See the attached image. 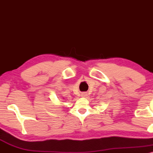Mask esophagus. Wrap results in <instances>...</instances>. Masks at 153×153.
I'll return each mask as SVG.
<instances>
[{"mask_svg":"<svg viewBox=\"0 0 153 153\" xmlns=\"http://www.w3.org/2000/svg\"><path fill=\"white\" fill-rule=\"evenodd\" d=\"M87 96V92H82V94H81V97H86Z\"/></svg>","mask_w":153,"mask_h":153,"instance_id":"esophagus-1","label":"esophagus"}]
</instances>
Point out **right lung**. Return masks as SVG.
I'll list each match as a JSON object with an SVG mask.
<instances>
[{
	"instance_id": "add662e5",
	"label": "right lung",
	"mask_w": 153,
	"mask_h": 153,
	"mask_svg": "<svg viewBox=\"0 0 153 153\" xmlns=\"http://www.w3.org/2000/svg\"><path fill=\"white\" fill-rule=\"evenodd\" d=\"M63 99H64V98H63Z\"/></svg>"
}]
</instances>
